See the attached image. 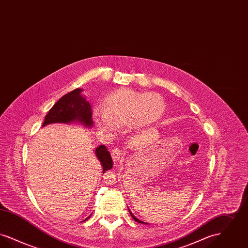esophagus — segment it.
<instances>
[{
	"instance_id": "esophagus-1",
	"label": "esophagus",
	"mask_w": 248,
	"mask_h": 248,
	"mask_svg": "<svg viewBox=\"0 0 248 248\" xmlns=\"http://www.w3.org/2000/svg\"><path fill=\"white\" fill-rule=\"evenodd\" d=\"M110 154H111L112 159H113V161H114L115 163H118V162L121 161L123 154H122V152L119 150L118 148H114V149L110 152Z\"/></svg>"
}]
</instances>
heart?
<instances>
[{
	"instance_id": "b5f03b06",
	"label": "heart",
	"mask_w": 248,
	"mask_h": 248,
	"mask_svg": "<svg viewBox=\"0 0 248 248\" xmlns=\"http://www.w3.org/2000/svg\"><path fill=\"white\" fill-rule=\"evenodd\" d=\"M165 110V100L159 94L120 88L107 95L103 108L94 107L93 116L100 131L114 135L119 127L127 125L135 131L145 129L162 118Z\"/></svg>"
}]
</instances>
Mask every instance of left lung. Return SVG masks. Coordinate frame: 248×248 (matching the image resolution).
Segmentation results:
<instances>
[{"label": "left lung", "mask_w": 248, "mask_h": 248, "mask_svg": "<svg viewBox=\"0 0 248 248\" xmlns=\"http://www.w3.org/2000/svg\"><path fill=\"white\" fill-rule=\"evenodd\" d=\"M129 213H130V215H131V217H133V218H134V220H135V221H137V222H139V223H142V224H144V223H145V224H147V223H146V222H143V221H141V220H140V219H138V218H137V217H135V216H134V215H133V214H132V212H131V211H130V210H129Z\"/></svg>", "instance_id": "left-lung-1"}]
</instances>
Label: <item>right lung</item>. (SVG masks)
<instances>
[{
  "label": "right lung",
  "instance_id": "right-lung-1",
  "mask_svg": "<svg viewBox=\"0 0 248 248\" xmlns=\"http://www.w3.org/2000/svg\"><path fill=\"white\" fill-rule=\"evenodd\" d=\"M83 89L77 88L68 94H64L59 101L50 108L43 127L51 124H81L87 128L94 124L92 118V108L90 103L82 94ZM94 154L102 165L103 174L112 168V159L107 150L106 146L100 145L95 149ZM91 216V215H90ZM90 216L83 221L87 220Z\"/></svg>",
  "mask_w": 248,
  "mask_h": 248
}]
</instances>
